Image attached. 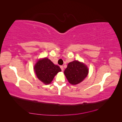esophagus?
Here are the masks:
<instances>
[{
	"mask_svg": "<svg viewBox=\"0 0 122 122\" xmlns=\"http://www.w3.org/2000/svg\"><path fill=\"white\" fill-rule=\"evenodd\" d=\"M61 71H63V70H64V67H63V66H61Z\"/></svg>",
	"mask_w": 122,
	"mask_h": 122,
	"instance_id": "esophagus-1",
	"label": "esophagus"
}]
</instances>
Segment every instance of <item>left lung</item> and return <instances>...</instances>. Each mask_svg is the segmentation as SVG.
I'll return each mask as SVG.
<instances>
[{"instance_id": "1", "label": "left lung", "mask_w": 122, "mask_h": 122, "mask_svg": "<svg viewBox=\"0 0 122 122\" xmlns=\"http://www.w3.org/2000/svg\"><path fill=\"white\" fill-rule=\"evenodd\" d=\"M88 70L86 66L82 62L74 61L69 62L64 74L70 83L78 84L87 76Z\"/></svg>"}]
</instances>
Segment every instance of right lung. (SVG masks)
Instances as JSON below:
<instances>
[{
    "label": "right lung",
    "mask_w": 122,
    "mask_h": 122,
    "mask_svg": "<svg viewBox=\"0 0 122 122\" xmlns=\"http://www.w3.org/2000/svg\"><path fill=\"white\" fill-rule=\"evenodd\" d=\"M34 69L38 79L46 84L50 83L55 75L61 71L59 66L55 65L47 58H44L36 62Z\"/></svg>",
    "instance_id": "1"
}]
</instances>
